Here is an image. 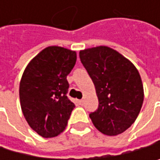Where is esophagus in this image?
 <instances>
[{"mask_svg": "<svg viewBox=\"0 0 160 160\" xmlns=\"http://www.w3.org/2000/svg\"><path fill=\"white\" fill-rule=\"evenodd\" d=\"M78 102L79 104H82V103H83V100H78Z\"/></svg>", "mask_w": 160, "mask_h": 160, "instance_id": "obj_1", "label": "esophagus"}]
</instances>
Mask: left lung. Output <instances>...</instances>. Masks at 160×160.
Returning a JSON list of instances; mask_svg holds the SVG:
<instances>
[{
    "label": "left lung",
    "mask_w": 160,
    "mask_h": 160,
    "mask_svg": "<svg viewBox=\"0 0 160 160\" xmlns=\"http://www.w3.org/2000/svg\"><path fill=\"white\" fill-rule=\"evenodd\" d=\"M93 82L98 109L89 114L98 131L117 135L130 128L142 108L144 90L135 66L115 50L99 46L79 52Z\"/></svg>",
    "instance_id": "left-lung-1"
}]
</instances>
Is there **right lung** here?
Listing matches in <instances>:
<instances>
[{
  "label": "right lung",
  "instance_id": "right-lung-1",
  "mask_svg": "<svg viewBox=\"0 0 160 160\" xmlns=\"http://www.w3.org/2000/svg\"><path fill=\"white\" fill-rule=\"evenodd\" d=\"M76 60V52L51 46L24 71L19 89L21 108L29 127L42 137L58 136L68 124L75 104L67 97V76Z\"/></svg>",
  "mask_w": 160,
  "mask_h": 160
}]
</instances>
